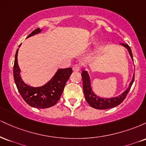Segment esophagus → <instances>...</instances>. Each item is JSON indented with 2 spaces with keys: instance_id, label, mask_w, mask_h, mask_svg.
<instances>
[{
  "instance_id": "1",
  "label": "esophagus",
  "mask_w": 146,
  "mask_h": 146,
  "mask_svg": "<svg viewBox=\"0 0 146 146\" xmlns=\"http://www.w3.org/2000/svg\"><path fill=\"white\" fill-rule=\"evenodd\" d=\"M80 69V66L79 64H75L73 66V71H79Z\"/></svg>"
}]
</instances>
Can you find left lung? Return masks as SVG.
Returning a JSON list of instances; mask_svg holds the SVG:
<instances>
[{"instance_id": "8db88e82", "label": "left lung", "mask_w": 146, "mask_h": 146, "mask_svg": "<svg viewBox=\"0 0 146 146\" xmlns=\"http://www.w3.org/2000/svg\"><path fill=\"white\" fill-rule=\"evenodd\" d=\"M122 46H124L125 48H127L129 54H130L131 59L133 61V57H132V51L130 49V46L128 44H123L121 43ZM82 82H83V90L84 94L85 99H86V102L90 106L93 108H96V109L100 110H104L108 109V108H111L113 107L117 106L119 105L124 100V99L128 95L129 90L131 88L132 84H133L134 80H135V73L132 76V80L130 82V84H129L128 88L125 90L123 93H122L121 95L119 96L114 97V98H100L92 90L91 87V82H90V78L88 74V71L85 70V68H84L82 73Z\"/></svg>"}]
</instances>
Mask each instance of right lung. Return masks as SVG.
I'll return each mask as SVG.
<instances>
[{"label":"right lung","mask_w":146,"mask_h":146,"mask_svg":"<svg viewBox=\"0 0 146 146\" xmlns=\"http://www.w3.org/2000/svg\"><path fill=\"white\" fill-rule=\"evenodd\" d=\"M40 28L32 31L27 38L40 33ZM21 44L19 45V47ZM18 48L15 55L14 65V78L15 84L23 100L30 106L38 108H46L53 106L60 100L65 84L71 76V68H59L47 83L39 87H33L25 84L21 76V69L18 64Z\"/></svg>","instance_id":"add662e5"}]
</instances>
